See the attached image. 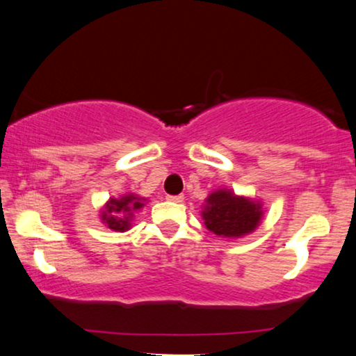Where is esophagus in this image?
<instances>
[{
	"label": "esophagus",
	"mask_w": 356,
	"mask_h": 356,
	"mask_svg": "<svg viewBox=\"0 0 356 356\" xmlns=\"http://www.w3.org/2000/svg\"><path fill=\"white\" fill-rule=\"evenodd\" d=\"M168 200L174 203H181L184 200V195H168Z\"/></svg>",
	"instance_id": "34e87169"
}]
</instances>
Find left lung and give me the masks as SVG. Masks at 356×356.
<instances>
[{
    "label": "left lung",
    "instance_id": "left-lung-1",
    "mask_svg": "<svg viewBox=\"0 0 356 356\" xmlns=\"http://www.w3.org/2000/svg\"><path fill=\"white\" fill-rule=\"evenodd\" d=\"M202 218L208 231L220 238H241L255 231L264 216L262 203L220 188L208 195Z\"/></svg>",
    "mask_w": 356,
    "mask_h": 356
}]
</instances>
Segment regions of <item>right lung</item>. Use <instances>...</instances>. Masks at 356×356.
I'll list each match as a JSON object with an SVG mask.
<instances>
[{"label": "right lung", "instance_id": "obj_1", "mask_svg": "<svg viewBox=\"0 0 356 356\" xmlns=\"http://www.w3.org/2000/svg\"><path fill=\"white\" fill-rule=\"evenodd\" d=\"M143 202L145 198L134 195V193H129V195H123L120 198H111L104 207L101 220L111 229L123 233V231L130 229L134 213L145 207Z\"/></svg>", "mask_w": 356, "mask_h": 356}]
</instances>
